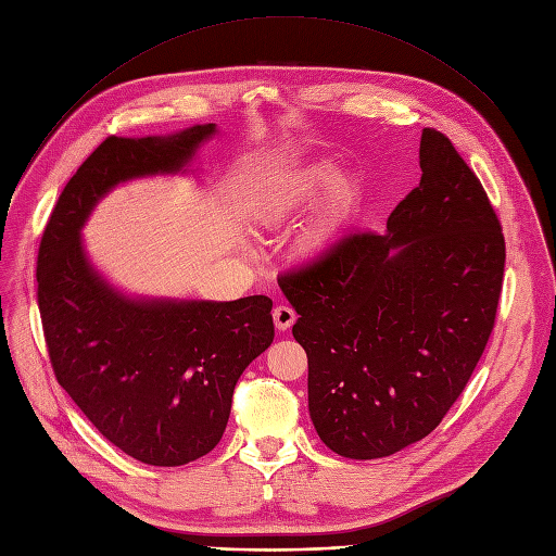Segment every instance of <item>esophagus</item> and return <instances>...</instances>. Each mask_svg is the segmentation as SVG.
<instances>
[{"label": "esophagus", "instance_id": "1", "mask_svg": "<svg viewBox=\"0 0 556 556\" xmlns=\"http://www.w3.org/2000/svg\"><path fill=\"white\" fill-rule=\"evenodd\" d=\"M293 323H295V312H293L291 307L278 305V307L274 309V325H276V329L287 331Z\"/></svg>", "mask_w": 556, "mask_h": 556}]
</instances>
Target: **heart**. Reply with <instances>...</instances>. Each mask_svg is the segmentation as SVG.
<instances>
[{
  "instance_id": "heart-1",
  "label": "heart",
  "mask_w": 556,
  "mask_h": 556,
  "mask_svg": "<svg viewBox=\"0 0 556 556\" xmlns=\"http://www.w3.org/2000/svg\"><path fill=\"white\" fill-rule=\"evenodd\" d=\"M331 182H333V168L331 166H316V168H312L309 174L293 180L289 187L271 193L265 200V220L280 223L287 216H291V213L309 206L327 187H331ZM352 198H354V189H352L350 182H338L336 185L329 218L309 238V247L312 249L320 247L329 238V233L336 229V225L343 220L345 211L352 204Z\"/></svg>"
}]
</instances>
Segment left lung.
I'll return each instance as SVG.
<instances>
[{
	"label": "left lung",
	"instance_id": "8db88e82",
	"mask_svg": "<svg viewBox=\"0 0 556 556\" xmlns=\"http://www.w3.org/2000/svg\"><path fill=\"white\" fill-rule=\"evenodd\" d=\"M418 157L420 182L386 233H348L278 278L307 352L309 416L348 458L390 456L437 430L494 329L496 211L447 136L422 129Z\"/></svg>",
	"mask_w": 556,
	"mask_h": 556
}]
</instances>
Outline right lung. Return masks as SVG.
Masks as SVG:
<instances>
[{"label": "right lung", "instance_id": "obj_1", "mask_svg": "<svg viewBox=\"0 0 556 556\" xmlns=\"http://www.w3.org/2000/svg\"><path fill=\"white\" fill-rule=\"evenodd\" d=\"M216 124L106 138L66 182L39 242L37 305L60 386L96 430L147 465L176 467L223 439L236 382L274 340L271 298L136 301L89 263L79 229L115 185L176 174Z\"/></svg>", "mask_w": 556, "mask_h": 556}]
</instances>
